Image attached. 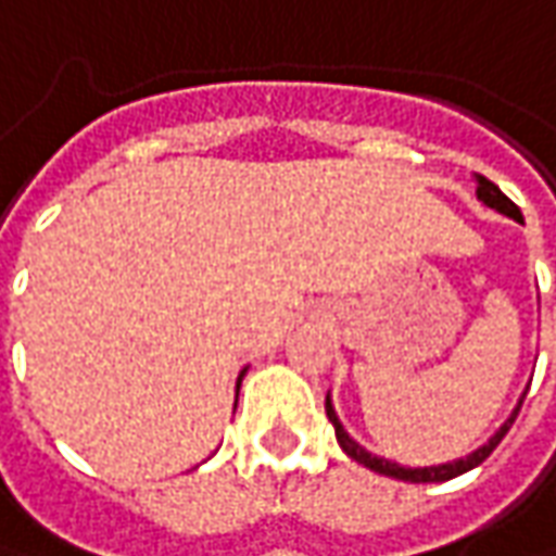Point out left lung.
I'll return each instance as SVG.
<instances>
[{
	"label": "left lung",
	"instance_id": "8db88e82",
	"mask_svg": "<svg viewBox=\"0 0 556 556\" xmlns=\"http://www.w3.org/2000/svg\"><path fill=\"white\" fill-rule=\"evenodd\" d=\"M475 182H478V191H475V194H478V200H481L484 206H490V210H496V213L502 215H508V218H515V222H523L520 210H517L515 203L505 198V194H502L500 188L490 182V179H484V176H475ZM523 399H527V392L517 399V407L511 410V417L502 422L500 429L490 435V441L481 444L478 451H471L468 456H463V459H453V463L422 466V468L399 466V463H392V459H387V456H377V453L365 451L356 438H350V432L343 429L341 417H338V410H334V405H331V395H326V414H328V420H331V426H334L338 444H341L343 453H346V456H353L356 463H362L365 468H371V471H377V475H387V478H399V481H410V484H432V481H451V478H456V475H466V471H471L475 466H481L486 456L500 447L502 438L508 435V429H511V422L517 420V410H520V405H523Z\"/></svg>",
	"mask_w": 556,
	"mask_h": 556
}]
</instances>
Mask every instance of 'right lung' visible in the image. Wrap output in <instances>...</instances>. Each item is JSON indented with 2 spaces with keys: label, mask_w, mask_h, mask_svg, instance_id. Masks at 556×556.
Instances as JSON below:
<instances>
[{
  "label": "right lung",
  "mask_w": 556,
  "mask_h": 556,
  "mask_svg": "<svg viewBox=\"0 0 556 556\" xmlns=\"http://www.w3.org/2000/svg\"><path fill=\"white\" fill-rule=\"evenodd\" d=\"M243 374H247V368L240 371V377H237V392H240V383H243Z\"/></svg>",
  "instance_id": "right-lung-1"
}]
</instances>
